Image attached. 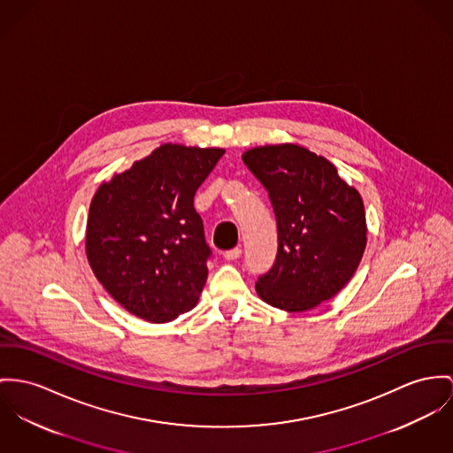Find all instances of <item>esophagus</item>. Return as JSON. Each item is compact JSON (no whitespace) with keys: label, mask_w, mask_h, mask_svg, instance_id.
Returning a JSON list of instances; mask_svg holds the SVG:
<instances>
[{"label":"esophagus","mask_w":453,"mask_h":453,"mask_svg":"<svg viewBox=\"0 0 453 453\" xmlns=\"http://www.w3.org/2000/svg\"><path fill=\"white\" fill-rule=\"evenodd\" d=\"M240 257H242V248H240V246L224 251V258H226V260H236V258H240Z\"/></svg>","instance_id":"1"}]
</instances>
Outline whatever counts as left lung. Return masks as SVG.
<instances>
[{
	"mask_svg": "<svg viewBox=\"0 0 453 453\" xmlns=\"http://www.w3.org/2000/svg\"><path fill=\"white\" fill-rule=\"evenodd\" d=\"M244 165L269 193L278 253L257 293L269 305L305 312L331 300L357 271L367 243L364 202L336 167L298 144L260 146Z\"/></svg>",
	"mask_w": 453,
	"mask_h": 453,
	"instance_id": "1",
	"label": "left lung"
}]
</instances>
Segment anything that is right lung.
Here are the masks:
<instances>
[{
    "mask_svg": "<svg viewBox=\"0 0 453 453\" xmlns=\"http://www.w3.org/2000/svg\"><path fill=\"white\" fill-rule=\"evenodd\" d=\"M222 155V148L162 144L93 196L88 260L127 312L162 324L196 305L211 248L193 202Z\"/></svg>",
    "mask_w": 453,
    "mask_h": 453,
    "instance_id": "add662e5",
    "label": "right lung"
}]
</instances>
